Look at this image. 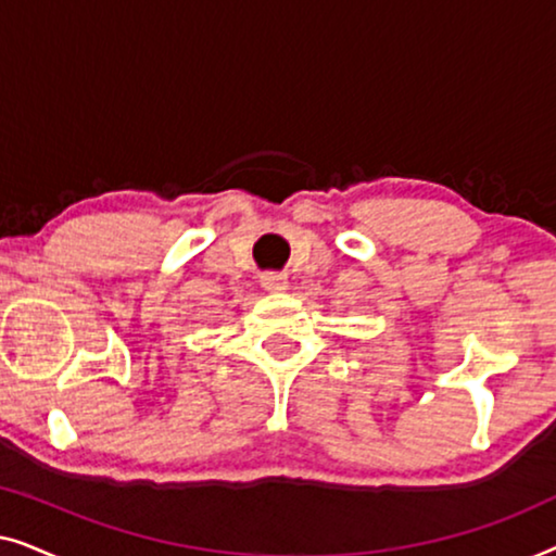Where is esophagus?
<instances>
[{
    "label": "esophagus",
    "mask_w": 556,
    "mask_h": 556,
    "mask_svg": "<svg viewBox=\"0 0 556 556\" xmlns=\"http://www.w3.org/2000/svg\"><path fill=\"white\" fill-rule=\"evenodd\" d=\"M261 286L268 293H283V291H288V278L280 276V273H265V276L261 278Z\"/></svg>",
    "instance_id": "esophagus-1"
}]
</instances>
